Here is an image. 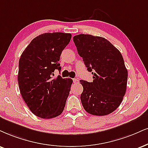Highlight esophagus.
I'll use <instances>...</instances> for the list:
<instances>
[{"label":"esophagus","mask_w":148,"mask_h":148,"mask_svg":"<svg viewBox=\"0 0 148 148\" xmlns=\"http://www.w3.org/2000/svg\"><path fill=\"white\" fill-rule=\"evenodd\" d=\"M73 81L74 83H79V81H78V79H76V78H74V79H73Z\"/></svg>","instance_id":"34e87169"}]
</instances>
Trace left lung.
Instances as JSON below:
<instances>
[{
    "mask_svg": "<svg viewBox=\"0 0 148 148\" xmlns=\"http://www.w3.org/2000/svg\"><path fill=\"white\" fill-rule=\"evenodd\" d=\"M73 42L87 70L93 75L92 82L80 80L84 108L92 115L110 114L121 104L126 91L127 71L121 53L99 36L79 34Z\"/></svg>",
    "mask_w": 148,
    "mask_h": 148,
    "instance_id": "8db88e82",
    "label": "left lung"
}]
</instances>
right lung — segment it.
<instances>
[{
  "instance_id": "add662e5",
  "label": "right lung",
  "mask_w": 148,
  "mask_h": 148,
  "mask_svg": "<svg viewBox=\"0 0 148 148\" xmlns=\"http://www.w3.org/2000/svg\"><path fill=\"white\" fill-rule=\"evenodd\" d=\"M71 34L45 33L33 39L19 60L18 82L20 91L29 110L38 117L51 119L62 114L73 83L58 75L59 60L69 45Z\"/></svg>"
}]
</instances>
